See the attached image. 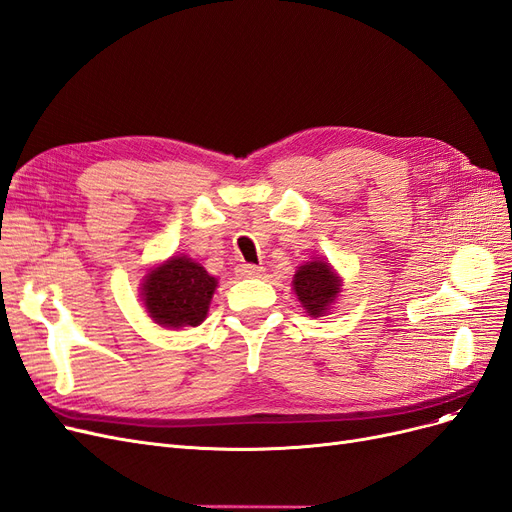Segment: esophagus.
Returning <instances> with one entry per match:
<instances>
[{
	"label": "esophagus",
	"mask_w": 512,
	"mask_h": 512,
	"mask_svg": "<svg viewBox=\"0 0 512 512\" xmlns=\"http://www.w3.org/2000/svg\"><path fill=\"white\" fill-rule=\"evenodd\" d=\"M263 270L261 266H253V263H240L238 266V276H242V278H259V276H263Z\"/></svg>",
	"instance_id": "obj_1"
}]
</instances>
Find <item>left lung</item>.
<instances>
[{
    "instance_id": "1",
    "label": "left lung",
    "mask_w": 512,
    "mask_h": 512,
    "mask_svg": "<svg viewBox=\"0 0 512 512\" xmlns=\"http://www.w3.org/2000/svg\"><path fill=\"white\" fill-rule=\"evenodd\" d=\"M342 289V278L323 259L306 261L293 274V291L310 317H325L336 304Z\"/></svg>"
}]
</instances>
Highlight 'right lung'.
Wrapping results in <instances>:
<instances>
[{
	"instance_id": "obj_1",
	"label": "right lung",
	"mask_w": 512,
	"mask_h": 512,
	"mask_svg": "<svg viewBox=\"0 0 512 512\" xmlns=\"http://www.w3.org/2000/svg\"><path fill=\"white\" fill-rule=\"evenodd\" d=\"M217 278L187 255H174L142 278V304L157 325L168 329L204 323Z\"/></svg>"
}]
</instances>
